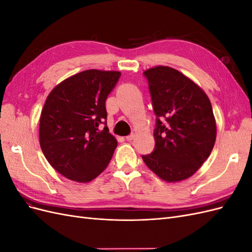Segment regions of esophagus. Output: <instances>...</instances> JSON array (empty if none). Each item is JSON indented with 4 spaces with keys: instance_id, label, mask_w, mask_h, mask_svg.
Instances as JSON below:
<instances>
[{
    "instance_id": "34e87169",
    "label": "esophagus",
    "mask_w": 252,
    "mask_h": 252,
    "mask_svg": "<svg viewBox=\"0 0 252 252\" xmlns=\"http://www.w3.org/2000/svg\"><path fill=\"white\" fill-rule=\"evenodd\" d=\"M134 138H135V134L132 133V134H130V135H127V136H126V140L130 142V141H132Z\"/></svg>"
}]
</instances>
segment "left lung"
I'll return each instance as SVG.
<instances>
[{
  "mask_svg": "<svg viewBox=\"0 0 252 252\" xmlns=\"http://www.w3.org/2000/svg\"><path fill=\"white\" fill-rule=\"evenodd\" d=\"M157 114L156 148L143 156L148 168L165 182L186 180L199 170L213 149L217 124L205 91L168 66L144 71ZM165 119L164 124L158 118Z\"/></svg>",
  "mask_w": 252,
  "mask_h": 252,
  "instance_id": "8db88e82",
  "label": "left lung"
}]
</instances>
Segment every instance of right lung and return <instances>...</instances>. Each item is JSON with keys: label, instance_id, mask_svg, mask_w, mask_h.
<instances>
[{"label": "right lung", "instance_id": "1", "mask_svg": "<svg viewBox=\"0 0 252 252\" xmlns=\"http://www.w3.org/2000/svg\"><path fill=\"white\" fill-rule=\"evenodd\" d=\"M120 71L89 69L67 78L48 94L40 118V145L59 173L88 183L108 166L118 141L106 124L105 102Z\"/></svg>", "mask_w": 252, "mask_h": 252}]
</instances>
